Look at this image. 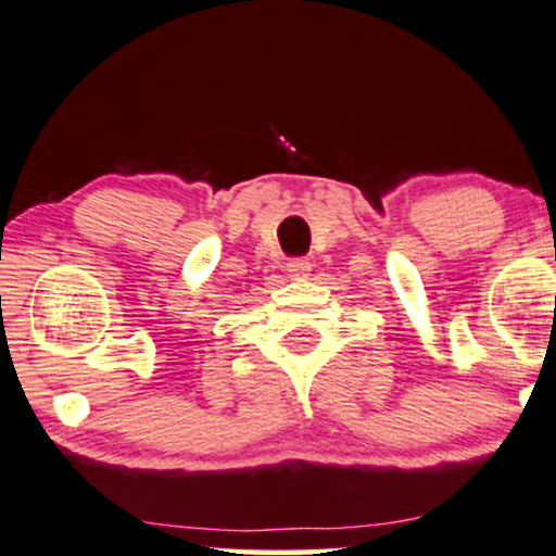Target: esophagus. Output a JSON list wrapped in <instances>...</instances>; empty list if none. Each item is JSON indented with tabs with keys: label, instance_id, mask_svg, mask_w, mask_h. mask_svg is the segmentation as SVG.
Returning a JSON list of instances; mask_svg holds the SVG:
<instances>
[{
	"label": "esophagus",
	"instance_id": "34e87169",
	"mask_svg": "<svg viewBox=\"0 0 556 556\" xmlns=\"http://www.w3.org/2000/svg\"><path fill=\"white\" fill-rule=\"evenodd\" d=\"M287 274H290L292 279H305L307 274H311V262H307V258H292V262L287 264Z\"/></svg>",
	"mask_w": 556,
	"mask_h": 556
}]
</instances>
